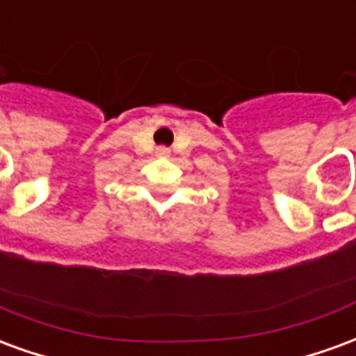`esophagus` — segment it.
I'll list each match as a JSON object with an SVG mask.
<instances>
[{
	"instance_id": "34e87169",
	"label": "esophagus",
	"mask_w": 356,
	"mask_h": 356,
	"mask_svg": "<svg viewBox=\"0 0 356 356\" xmlns=\"http://www.w3.org/2000/svg\"><path fill=\"white\" fill-rule=\"evenodd\" d=\"M156 154H158V156H170V148L158 147V148H156Z\"/></svg>"
}]
</instances>
